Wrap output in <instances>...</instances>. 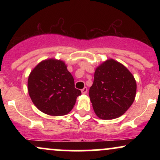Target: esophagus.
I'll return each instance as SVG.
<instances>
[{
  "label": "esophagus",
  "mask_w": 160,
  "mask_h": 160,
  "mask_svg": "<svg viewBox=\"0 0 160 160\" xmlns=\"http://www.w3.org/2000/svg\"><path fill=\"white\" fill-rule=\"evenodd\" d=\"M81 92H82V94H86V92H87V88L84 87L83 89L81 90Z\"/></svg>",
  "instance_id": "1"
}]
</instances>
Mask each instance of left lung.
Returning a JSON list of instances; mask_svg holds the SVG:
<instances>
[{
  "instance_id": "1",
  "label": "left lung",
  "mask_w": 160,
  "mask_h": 160,
  "mask_svg": "<svg viewBox=\"0 0 160 160\" xmlns=\"http://www.w3.org/2000/svg\"><path fill=\"white\" fill-rule=\"evenodd\" d=\"M137 85L122 64L109 58L96 68L89 98L98 118L113 120L124 114L133 103Z\"/></svg>"
}]
</instances>
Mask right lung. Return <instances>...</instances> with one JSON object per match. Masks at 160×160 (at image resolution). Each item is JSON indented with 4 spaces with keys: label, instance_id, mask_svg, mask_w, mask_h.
Instances as JSON below:
<instances>
[{
    "label": "right lung",
    "instance_id": "right-lung-1",
    "mask_svg": "<svg viewBox=\"0 0 160 160\" xmlns=\"http://www.w3.org/2000/svg\"><path fill=\"white\" fill-rule=\"evenodd\" d=\"M28 91L38 110L54 117L68 114L81 95L65 62L56 58L43 60L31 71Z\"/></svg>",
    "mask_w": 160,
    "mask_h": 160
}]
</instances>
